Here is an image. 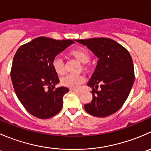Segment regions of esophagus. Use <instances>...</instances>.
Returning <instances> with one entry per match:
<instances>
[{"label":"esophagus","instance_id":"34e87169","mask_svg":"<svg viewBox=\"0 0 151 151\" xmlns=\"http://www.w3.org/2000/svg\"><path fill=\"white\" fill-rule=\"evenodd\" d=\"M70 91H73V92H75V93H78V94H80V93H81V91H79V90L70 89Z\"/></svg>","mask_w":151,"mask_h":151}]
</instances>
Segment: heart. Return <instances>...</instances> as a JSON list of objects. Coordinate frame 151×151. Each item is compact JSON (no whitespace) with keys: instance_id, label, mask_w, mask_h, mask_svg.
I'll return each mask as SVG.
<instances>
[{"instance_id":"obj_1","label":"heart","mask_w":151,"mask_h":151,"mask_svg":"<svg viewBox=\"0 0 151 151\" xmlns=\"http://www.w3.org/2000/svg\"><path fill=\"white\" fill-rule=\"evenodd\" d=\"M71 54L83 63H88L90 60L89 53L83 47L74 49L71 51ZM52 66L55 71L58 74H62L64 71V63L63 59L59 56L54 58L52 61ZM85 81V78L84 76L75 74H68L60 79V83L63 86L68 87L71 89H77L82 84H83Z\"/></svg>"}]
</instances>
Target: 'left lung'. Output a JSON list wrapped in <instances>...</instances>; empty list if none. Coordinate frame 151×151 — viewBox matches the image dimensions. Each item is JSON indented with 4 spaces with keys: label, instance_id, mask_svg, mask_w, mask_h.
I'll return each instance as SVG.
<instances>
[{
    "label": "left lung",
    "instance_id": "1",
    "mask_svg": "<svg viewBox=\"0 0 151 151\" xmlns=\"http://www.w3.org/2000/svg\"><path fill=\"white\" fill-rule=\"evenodd\" d=\"M76 42L87 46L99 58L88 86L93 99L84 105L88 113L106 117L121 109L127 99L134 82L133 61L129 51L108 38L80 39ZM99 86L101 89L97 90Z\"/></svg>",
    "mask_w": 151,
    "mask_h": 151
}]
</instances>
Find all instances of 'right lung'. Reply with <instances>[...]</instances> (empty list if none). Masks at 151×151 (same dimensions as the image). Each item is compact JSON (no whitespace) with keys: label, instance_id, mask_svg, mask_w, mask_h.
Instances as JSON below:
<instances>
[{"label":"right lung","instance_id":"add662e5","mask_svg":"<svg viewBox=\"0 0 151 151\" xmlns=\"http://www.w3.org/2000/svg\"><path fill=\"white\" fill-rule=\"evenodd\" d=\"M73 40L38 37L19 47L14 57L11 79L18 99L27 111L40 119L55 115L63 107V97L69 91L55 88L60 82L52 61Z\"/></svg>","mask_w":151,"mask_h":151}]
</instances>
